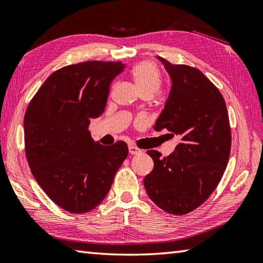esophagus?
<instances>
[{
  "label": "esophagus",
  "mask_w": 263,
  "mask_h": 263,
  "mask_svg": "<svg viewBox=\"0 0 263 263\" xmlns=\"http://www.w3.org/2000/svg\"><path fill=\"white\" fill-rule=\"evenodd\" d=\"M128 152H130L131 155H138V154H141L142 153L141 149H139L138 147L133 146V145L128 146Z\"/></svg>",
  "instance_id": "esophagus-1"
}]
</instances>
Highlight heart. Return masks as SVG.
<instances>
[{
    "mask_svg": "<svg viewBox=\"0 0 263 263\" xmlns=\"http://www.w3.org/2000/svg\"><path fill=\"white\" fill-rule=\"evenodd\" d=\"M138 89L141 93L155 95L161 86V76L155 65L149 61H141L133 66L131 70Z\"/></svg>",
    "mask_w": 263,
    "mask_h": 263,
    "instance_id": "b5f03b06",
    "label": "heart"
}]
</instances>
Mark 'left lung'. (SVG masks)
<instances>
[{
    "instance_id": "left-lung-1",
    "label": "left lung",
    "mask_w": 263,
    "mask_h": 263,
    "mask_svg": "<svg viewBox=\"0 0 263 263\" xmlns=\"http://www.w3.org/2000/svg\"><path fill=\"white\" fill-rule=\"evenodd\" d=\"M157 59L172 86L154 128L181 136V142L166 157L147 152L154 168L143 184L158 208L182 215L200 206L223 176L231 147L229 117L222 95L202 71Z\"/></svg>"
}]
</instances>
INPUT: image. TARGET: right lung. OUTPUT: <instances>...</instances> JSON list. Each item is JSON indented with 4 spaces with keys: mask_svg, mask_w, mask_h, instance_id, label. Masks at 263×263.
<instances>
[{
    "mask_svg": "<svg viewBox=\"0 0 263 263\" xmlns=\"http://www.w3.org/2000/svg\"><path fill=\"white\" fill-rule=\"evenodd\" d=\"M122 61H84L51 74L36 92L24 118L25 152L40 187L58 206L86 213L107 196L127 157L124 141L95 142L91 118L105 111Z\"/></svg>",
    "mask_w": 263,
    "mask_h": 263,
    "instance_id": "1",
    "label": "right lung"
}]
</instances>
